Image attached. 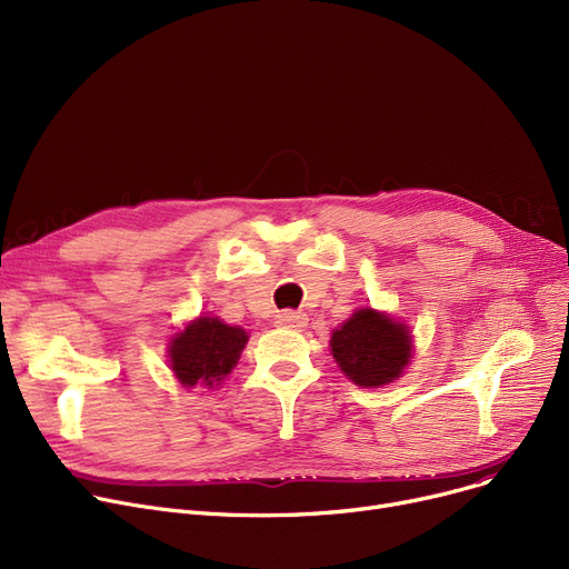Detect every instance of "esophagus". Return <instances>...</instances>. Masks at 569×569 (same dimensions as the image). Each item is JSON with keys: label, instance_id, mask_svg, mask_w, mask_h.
Here are the masks:
<instances>
[{"label": "esophagus", "instance_id": "obj_1", "mask_svg": "<svg viewBox=\"0 0 569 569\" xmlns=\"http://www.w3.org/2000/svg\"><path fill=\"white\" fill-rule=\"evenodd\" d=\"M307 322L309 318L302 311H281L277 316V325L283 327V330H302V327H307Z\"/></svg>", "mask_w": 569, "mask_h": 569}]
</instances>
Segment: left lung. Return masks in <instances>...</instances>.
Instances as JSON below:
<instances>
[{"instance_id":"left-lung-1","label":"left lung","mask_w":569,"mask_h":569,"mask_svg":"<svg viewBox=\"0 0 569 569\" xmlns=\"http://www.w3.org/2000/svg\"><path fill=\"white\" fill-rule=\"evenodd\" d=\"M330 348L355 385L380 387L401 378L412 357V337L403 322L387 313L357 309L332 332Z\"/></svg>"}]
</instances>
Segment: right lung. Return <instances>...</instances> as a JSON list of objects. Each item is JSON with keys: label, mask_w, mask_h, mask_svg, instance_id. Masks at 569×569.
Segmentation results:
<instances>
[{"label": "right lung", "mask_w": 569, "mask_h": 569, "mask_svg": "<svg viewBox=\"0 0 569 569\" xmlns=\"http://www.w3.org/2000/svg\"><path fill=\"white\" fill-rule=\"evenodd\" d=\"M247 341L249 335L242 327L200 316L184 327V332L174 335L168 346V362L187 390L196 385L214 390L234 369Z\"/></svg>", "instance_id": "add662e5"}]
</instances>
